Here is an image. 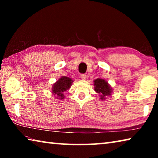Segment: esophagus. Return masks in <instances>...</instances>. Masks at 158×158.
Instances as JSON below:
<instances>
[{
  "label": "esophagus",
  "instance_id": "esophagus-1",
  "mask_svg": "<svg viewBox=\"0 0 158 158\" xmlns=\"http://www.w3.org/2000/svg\"><path fill=\"white\" fill-rule=\"evenodd\" d=\"M81 79H83V80H85V79H86L87 77H86V75H85V74H81Z\"/></svg>",
  "mask_w": 158,
  "mask_h": 158
}]
</instances>
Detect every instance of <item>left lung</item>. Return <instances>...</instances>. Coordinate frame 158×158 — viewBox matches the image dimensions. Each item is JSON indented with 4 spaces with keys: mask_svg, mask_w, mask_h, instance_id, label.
<instances>
[{
    "mask_svg": "<svg viewBox=\"0 0 158 158\" xmlns=\"http://www.w3.org/2000/svg\"><path fill=\"white\" fill-rule=\"evenodd\" d=\"M94 90L100 95L101 100H105L106 96L111 95L112 89L105 79H97L94 81Z\"/></svg>",
    "mask_w": 158,
    "mask_h": 158,
    "instance_id": "8db88e82",
    "label": "left lung"
}]
</instances>
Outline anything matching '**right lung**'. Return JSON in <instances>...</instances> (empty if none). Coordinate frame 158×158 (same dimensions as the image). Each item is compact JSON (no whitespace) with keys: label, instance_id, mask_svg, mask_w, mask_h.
<instances>
[{"label":"right lung","instance_id":"right-lung-1","mask_svg":"<svg viewBox=\"0 0 158 158\" xmlns=\"http://www.w3.org/2000/svg\"><path fill=\"white\" fill-rule=\"evenodd\" d=\"M73 80L68 77H61L58 81L53 85L52 93L53 95H56L57 98L62 100L64 98L63 93L70 88Z\"/></svg>","mask_w":158,"mask_h":158}]
</instances>
